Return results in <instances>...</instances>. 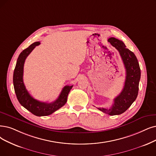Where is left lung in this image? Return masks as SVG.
I'll return each mask as SVG.
<instances>
[{
  "mask_svg": "<svg viewBox=\"0 0 156 156\" xmlns=\"http://www.w3.org/2000/svg\"><path fill=\"white\" fill-rule=\"evenodd\" d=\"M108 41L119 52L126 71L125 84L122 92L115 99L111 108H98L109 115H118L124 113L134 102L138 94L141 70L134 54L126 48L124 43L113 37Z\"/></svg>",
  "mask_w": 156,
  "mask_h": 156,
  "instance_id": "1",
  "label": "left lung"
}]
</instances>
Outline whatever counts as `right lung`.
<instances>
[{"label": "right lung", "instance_id": "right-lung-1", "mask_svg": "<svg viewBox=\"0 0 156 156\" xmlns=\"http://www.w3.org/2000/svg\"><path fill=\"white\" fill-rule=\"evenodd\" d=\"M40 44V42L39 41L34 42L20 54L13 73V85L18 101L22 106L36 116H43L51 115L63 106L67 101L68 95L73 86H65L58 98L51 103L37 101L29 94L23 81V65L29 54L33 51L36 46Z\"/></svg>", "mask_w": 156, "mask_h": 156}]
</instances>
